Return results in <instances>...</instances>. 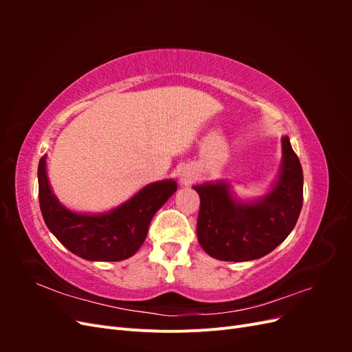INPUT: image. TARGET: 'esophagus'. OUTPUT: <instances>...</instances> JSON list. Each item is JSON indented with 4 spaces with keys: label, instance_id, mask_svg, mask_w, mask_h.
Instances as JSON below:
<instances>
[{
    "label": "esophagus",
    "instance_id": "1",
    "mask_svg": "<svg viewBox=\"0 0 352 352\" xmlns=\"http://www.w3.org/2000/svg\"><path fill=\"white\" fill-rule=\"evenodd\" d=\"M179 180H180V185L189 186L197 180V173L190 167H184L179 173Z\"/></svg>",
    "mask_w": 352,
    "mask_h": 352
}]
</instances>
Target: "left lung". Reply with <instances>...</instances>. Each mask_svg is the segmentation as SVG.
<instances>
[{
	"instance_id": "obj_1",
	"label": "left lung",
	"mask_w": 352,
	"mask_h": 352,
	"mask_svg": "<svg viewBox=\"0 0 352 352\" xmlns=\"http://www.w3.org/2000/svg\"><path fill=\"white\" fill-rule=\"evenodd\" d=\"M280 173L269 194L251 202L233 199L226 182L195 185L199 195L197 236L221 261H250L272 252L292 232L302 208L304 176L289 138H282Z\"/></svg>"
}]
</instances>
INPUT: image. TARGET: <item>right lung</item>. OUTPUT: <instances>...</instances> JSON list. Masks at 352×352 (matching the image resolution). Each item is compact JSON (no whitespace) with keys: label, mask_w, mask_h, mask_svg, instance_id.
<instances>
[{"label":"right lung","mask_w":352,"mask_h":352,"mask_svg":"<svg viewBox=\"0 0 352 352\" xmlns=\"http://www.w3.org/2000/svg\"><path fill=\"white\" fill-rule=\"evenodd\" d=\"M45 160L44 155L38 166L42 217L52 235L85 260L122 261L132 257L144 243L154 214L177 189L175 180H160L109 212L82 214L66 208L52 194Z\"/></svg>","instance_id":"right-lung-1"}]
</instances>
